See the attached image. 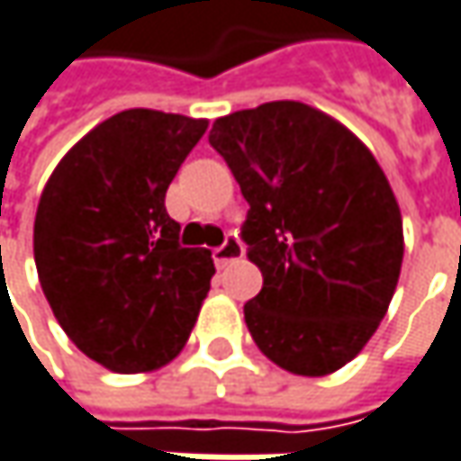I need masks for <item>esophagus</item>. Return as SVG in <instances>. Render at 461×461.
Returning <instances> with one entry per match:
<instances>
[{
    "instance_id": "34e87169",
    "label": "esophagus",
    "mask_w": 461,
    "mask_h": 461,
    "mask_svg": "<svg viewBox=\"0 0 461 461\" xmlns=\"http://www.w3.org/2000/svg\"><path fill=\"white\" fill-rule=\"evenodd\" d=\"M245 256V248H242V242L237 240V234H230L216 250H213V263L219 266V268H224V266H230L231 260H237V258Z\"/></svg>"
}]
</instances>
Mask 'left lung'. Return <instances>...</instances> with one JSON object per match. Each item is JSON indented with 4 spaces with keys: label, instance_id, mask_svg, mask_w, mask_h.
<instances>
[{
    "label": "left lung",
    "instance_id": "obj_1",
    "mask_svg": "<svg viewBox=\"0 0 461 461\" xmlns=\"http://www.w3.org/2000/svg\"><path fill=\"white\" fill-rule=\"evenodd\" d=\"M208 143L250 205L242 240L263 289L245 323L258 349L297 375L347 366L384 321L404 256L384 169L344 124L300 101L221 117Z\"/></svg>",
    "mask_w": 461,
    "mask_h": 461
}]
</instances>
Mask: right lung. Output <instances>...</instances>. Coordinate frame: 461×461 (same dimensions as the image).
Instances as JSON below:
<instances>
[{"label":"right lung","mask_w":461,"mask_h":461,"mask_svg":"<svg viewBox=\"0 0 461 461\" xmlns=\"http://www.w3.org/2000/svg\"><path fill=\"white\" fill-rule=\"evenodd\" d=\"M205 120L127 109L91 130L43 187L33 224L41 289L75 347L114 373L167 366L216 274L179 245L167 190Z\"/></svg>","instance_id":"right-lung-1"}]
</instances>
